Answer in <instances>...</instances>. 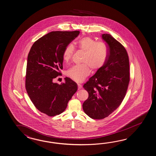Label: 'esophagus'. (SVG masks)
Wrapping results in <instances>:
<instances>
[{"mask_svg": "<svg viewBox=\"0 0 156 156\" xmlns=\"http://www.w3.org/2000/svg\"><path fill=\"white\" fill-rule=\"evenodd\" d=\"M78 90H80V89H81V88H82V86H81V84H78Z\"/></svg>", "mask_w": 156, "mask_h": 156, "instance_id": "obj_1", "label": "esophagus"}]
</instances>
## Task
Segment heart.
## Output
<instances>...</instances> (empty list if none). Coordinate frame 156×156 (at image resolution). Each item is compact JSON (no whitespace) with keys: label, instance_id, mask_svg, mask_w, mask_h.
<instances>
[{"label":"heart","instance_id":"1","mask_svg":"<svg viewBox=\"0 0 156 156\" xmlns=\"http://www.w3.org/2000/svg\"><path fill=\"white\" fill-rule=\"evenodd\" d=\"M78 48L85 52L82 62L83 64L76 65L68 70L66 75L76 82H81L90 74V68L92 71L101 69L107 61L108 48L106 44L97 42L90 37L81 38L78 42ZM74 51V46L72 44L67 45L64 49L62 58L66 62L72 58Z\"/></svg>","mask_w":156,"mask_h":156}]
</instances>
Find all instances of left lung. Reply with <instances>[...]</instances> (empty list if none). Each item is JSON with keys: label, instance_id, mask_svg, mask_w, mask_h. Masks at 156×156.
<instances>
[{"label": "left lung", "instance_id": "left-lung-1", "mask_svg": "<svg viewBox=\"0 0 156 156\" xmlns=\"http://www.w3.org/2000/svg\"><path fill=\"white\" fill-rule=\"evenodd\" d=\"M101 36L108 44L107 61L83 86L89 94L83 104V111L90 118L98 120L108 117L120 105L130 80L126 49L110 34Z\"/></svg>", "mask_w": 156, "mask_h": 156}]
</instances>
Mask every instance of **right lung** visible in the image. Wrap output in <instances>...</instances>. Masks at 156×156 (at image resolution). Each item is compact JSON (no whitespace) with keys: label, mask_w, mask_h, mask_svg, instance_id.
Instances as JSON below:
<instances>
[{"label":"right lung","mask_w":156,"mask_h":156,"mask_svg":"<svg viewBox=\"0 0 156 156\" xmlns=\"http://www.w3.org/2000/svg\"><path fill=\"white\" fill-rule=\"evenodd\" d=\"M80 33L51 32L35 41L28 53L26 89L36 108L49 116L64 111L77 90V84L69 78L61 84L54 80L62 75L64 49Z\"/></svg>","instance_id":"1"}]
</instances>
